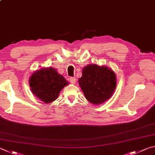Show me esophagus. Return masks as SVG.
Masks as SVG:
<instances>
[{"mask_svg": "<svg viewBox=\"0 0 155 155\" xmlns=\"http://www.w3.org/2000/svg\"><path fill=\"white\" fill-rule=\"evenodd\" d=\"M69 82L72 84H75L76 82V80L75 78H70L69 79Z\"/></svg>", "mask_w": 155, "mask_h": 155, "instance_id": "1", "label": "esophagus"}]
</instances>
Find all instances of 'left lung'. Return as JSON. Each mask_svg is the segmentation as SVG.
Masks as SVG:
<instances>
[{
    "mask_svg": "<svg viewBox=\"0 0 155 155\" xmlns=\"http://www.w3.org/2000/svg\"><path fill=\"white\" fill-rule=\"evenodd\" d=\"M78 82L86 99L94 105L110 99L116 86L114 72L107 67L97 64H89L84 68Z\"/></svg>",
    "mask_w": 155,
    "mask_h": 155,
    "instance_id": "1",
    "label": "left lung"
}]
</instances>
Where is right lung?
<instances>
[{"instance_id": "obj_1", "label": "right lung", "mask_w": 155, "mask_h": 155, "mask_svg": "<svg viewBox=\"0 0 155 155\" xmlns=\"http://www.w3.org/2000/svg\"><path fill=\"white\" fill-rule=\"evenodd\" d=\"M68 84L63 76L51 67L37 71L29 80L32 93L45 104L55 101L60 92Z\"/></svg>"}]
</instances>
